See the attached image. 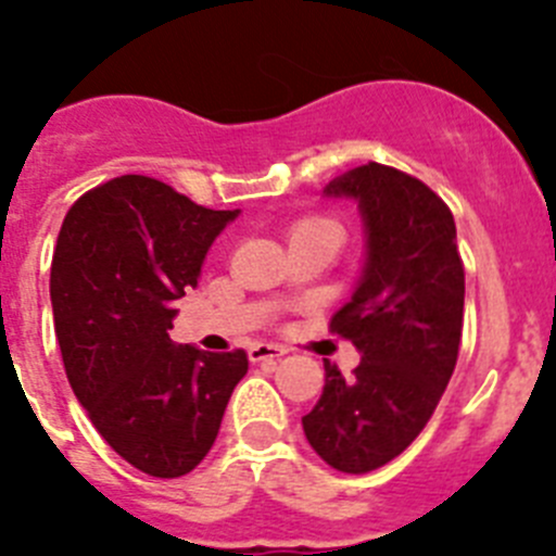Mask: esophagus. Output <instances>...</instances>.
Segmentation results:
<instances>
[{"instance_id":"34e87169","label":"esophagus","mask_w":556,"mask_h":556,"mask_svg":"<svg viewBox=\"0 0 556 556\" xmlns=\"http://www.w3.org/2000/svg\"><path fill=\"white\" fill-rule=\"evenodd\" d=\"M248 356H250V362H267V358L287 356V348L273 345V342H255V345H250Z\"/></svg>"}]
</instances>
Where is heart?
Returning a JSON list of instances; mask_svg holds the SVG:
<instances>
[{
	"label": "heart",
	"mask_w": 556,
	"mask_h": 556,
	"mask_svg": "<svg viewBox=\"0 0 556 556\" xmlns=\"http://www.w3.org/2000/svg\"><path fill=\"white\" fill-rule=\"evenodd\" d=\"M320 225H333V223H328L326 217H306V219H301V223L294 225V230H306V228H320ZM292 230V233H294Z\"/></svg>",
	"instance_id": "heart-1"
}]
</instances>
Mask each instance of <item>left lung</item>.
I'll return each instance as SVG.
<instances>
[{"label":"left lung","instance_id":"8db88e82","mask_svg":"<svg viewBox=\"0 0 556 556\" xmlns=\"http://www.w3.org/2000/svg\"><path fill=\"white\" fill-rule=\"evenodd\" d=\"M353 198L367 233V264L331 331L362 362L345 378L326 362V387L303 417L306 440L342 473H370L426 429L456 367L465 267L448 205L424 180L370 164L326 186Z\"/></svg>","mask_w":556,"mask_h":556}]
</instances>
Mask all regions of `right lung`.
<instances>
[{
  "label": "right lung",
  "instance_id": "obj_1",
  "mask_svg": "<svg viewBox=\"0 0 556 556\" xmlns=\"http://www.w3.org/2000/svg\"><path fill=\"white\" fill-rule=\"evenodd\" d=\"M236 214L122 175L86 191L58 233L49 292L68 384L102 440L155 479L198 468L248 372L244 351L208 353L166 333L172 303L198 287Z\"/></svg>",
  "mask_w": 556,
  "mask_h": 556
}]
</instances>
